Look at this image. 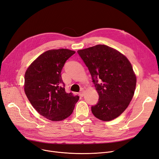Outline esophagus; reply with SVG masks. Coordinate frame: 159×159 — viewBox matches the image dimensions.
I'll return each mask as SVG.
<instances>
[{"label":"esophagus","mask_w":159,"mask_h":159,"mask_svg":"<svg viewBox=\"0 0 159 159\" xmlns=\"http://www.w3.org/2000/svg\"><path fill=\"white\" fill-rule=\"evenodd\" d=\"M79 95L81 97H83L84 96V90H81L80 93H79Z\"/></svg>","instance_id":"1"}]
</instances>
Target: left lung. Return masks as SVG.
<instances>
[{"label":"left lung","mask_w":159,"mask_h":159,"mask_svg":"<svg viewBox=\"0 0 159 159\" xmlns=\"http://www.w3.org/2000/svg\"><path fill=\"white\" fill-rule=\"evenodd\" d=\"M78 53L88 68L99 96L97 105L91 107L92 113L102 121L118 117L134 95L137 80L132 64L124 54L105 45Z\"/></svg>","instance_id":"1"}]
</instances>
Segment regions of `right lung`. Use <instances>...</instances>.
I'll use <instances>...</instances> for the list:
<instances>
[{
    "label": "right lung",
    "mask_w": 159,
    "mask_h": 159,
    "mask_svg": "<svg viewBox=\"0 0 159 159\" xmlns=\"http://www.w3.org/2000/svg\"><path fill=\"white\" fill-rule=\"evenodd\" d=\"M75 52L66 48L52 49L41 54L27 69L24 91L31 105L51 121L70 116L79 96L65 91L61 72L66 61Z\"/></svg>",
    "instance_id": "add662e5"
}]
</instances>
